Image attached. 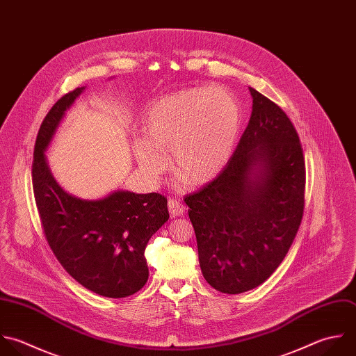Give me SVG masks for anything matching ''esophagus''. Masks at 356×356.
Listing matches in <instances>:
<instances>
[{
    "label": "esophagus",
    "mask_w": 356,
    "mask_h": 356,
    "mask_svg": "<svg viewBox=\"0 0 356 356\" xmlns=\"http://www.w3.org/2000/svg\"><path fill=\"white\" fill-rule=\"evenodd\" d=\"M168 208H169V212H170L172 216H181L184 213V211H186V207L180 201L175 200V198H170L168 201Z\"/></svg>",
    "instance_id": "esophagus-1"
}]
</instances>
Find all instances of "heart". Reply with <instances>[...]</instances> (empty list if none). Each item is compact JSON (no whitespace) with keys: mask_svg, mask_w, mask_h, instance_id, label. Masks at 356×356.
Listing matches in <instances>:
<instances>
[{"mask_svg":"<svg viewBox=\"0 0 356 356\" xmlns=\"http://www.w3.org/2000/svg\"><path fill=\"white\" fill-rule=\"evenodd\" d=\"M243 127L237 97L223 87H190L163 95L144 112V138L133 149L143 175L155 181L166 169L190 186L216 179L230 162Z\"/></svg>","mask_w":356,"mask_h":356,"instance_id":"b5f03b06","label":"heart"}]
</instances>
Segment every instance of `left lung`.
I'll return each instance as SVG.
<instances>
[{
	"label": "left lung",
	"instance_id": "left-lung-1",
	"mask_svg": "<svg viewBox=\"0 0 356 356\" xmlns=\"http://www.w3.org/2000/svg\"><path fill=\"white\" fill-rule=\"evenodd\" d=\"M252 113L222 173L186 195L205 280L225 294L250 291L286 258L305 207V159L286 112L250 87Z\"/></svg>",
	"mask_w": 356,
	"mask_h": 356
}]
</instances>
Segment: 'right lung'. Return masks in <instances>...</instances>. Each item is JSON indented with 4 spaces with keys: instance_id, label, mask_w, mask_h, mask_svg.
I'll use <instances>...</instances> for the list:
<instances>
[{
    "instance_id": "right-lung-1",
    "label": "right lung",
    "mask_w": 356,
    "mask_h": 356,
    "mask_svg": "<svg viewBox=\"0 0 356 356\" xmlns=\"http://www.w3.org/2000/svg\"><path fill=\"white\" fill-rule=\"evenodd\" d=\"M84 87L60 97L44 118L34 144L33 191L45 240L62 268L87 290L124 298L148 280L145 247L169 219L168 200L158 193L115 191L98 201L65 193L54 180L45 149Z\"/></svg>"
}]
</instances>
